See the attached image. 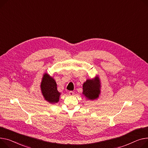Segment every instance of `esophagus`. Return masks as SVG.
Masks as SVG:
<instances>
[{"label": "esophagus", "mask_w": 148, "mask_h": 148, "mask_svg": "<svg viewBox=\"0 0 148 148\" xmlns=\"http://www.w3.org/2000/svg\"><path fill=\"white\" fill-rule=\"evenodd\" d=\"M74 92H73V91H70V92H68V94H69V95L70 96H73V95H74Z\"/></svg>", "instance_id": "1"}]
</instances>
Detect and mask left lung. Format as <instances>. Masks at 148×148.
Masks as SVG:
<instances>
[{
  "label": "left lung",
  "instance_id": "obj_1",
  "mask_svg": "<svg viewBox=\"0 0 148 148\" xmlns=\"http://www.w3.org/2000/svg\"><path fill=\"white\" fill-rule=\"evenodd\" d=\"M101 83L99 75L87 79L83 84L82 94L86 99L90 101L97 99L101 94Z\"/></svg>",
  "mask_w": 148,
  "mask_h": 148
}]
</instances>
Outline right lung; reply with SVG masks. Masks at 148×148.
<instances>
[{
    "label": "right lung",
    "instance_id": "right-lung-1",
    "mask_svg": "<svg viewBox=\"0 0 148 148\" xmlns=\"http://www.w3.org/2000/svg\"><path fill=\"white\" fill-rule=\"evenodd\" d=\"M40 90L45 100L50 103H56L60 101L61 93L57 89V84L53 77L47 73L43 74L40 83Z\"/></svg>",
    "mask_w": 148,
    "mask_h": 148
}]
</instances>
